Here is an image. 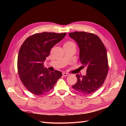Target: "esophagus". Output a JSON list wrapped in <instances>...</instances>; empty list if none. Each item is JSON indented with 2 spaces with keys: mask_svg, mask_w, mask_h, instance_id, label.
I'll list each match as a JSON object with an SVG mask.
<instances>
[{
  "mask_svg": "<svg viewBox=\"0 0 126 126\" xmlns=\"http://www.w3.org/2000/svg\"><path fill=\"white\" fill-rule=\"evenodd\" d=\"M63 76H68L69 75V74L67 73V72H63Z\"/></svg>",
  "mask_w": 126,
  "mask_h": 126,
  "instance_id": "1",
  "label": "esophagus"
}]
</instances>
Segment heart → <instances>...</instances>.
<instances>
[{
    "label": "heart",
    "mask_w": 126,
    "mask_h": 126,
    "mask_svg": "<svg viewBox=\"0 0 126 126\" xmlns=\"http://www.w3.org/2000/svg\"><path fill=\"white\" fill-rule=\"evenodd\" d=\"M73 44H74V43L71 41H68L66 42V43L64 44V45H73Z\"/></svg>",
    "instance_id": "heart-1"
}]
</instances>
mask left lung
I'll use <instances>...</instances> for the list:
<instances>
[{
  "instance_id": "1",
  "label": "left lung",
  "mask_w": 126,
  "mask_h": 126,
  "mask_svg": "<svg viewBox=\"0 0 126 126\" xmlns=\"http://www.w3.org/2000/svg\"><path fill=\"white\" fill-rule=\"evenodd\" d=\"M69 35L79 46L82 67H87L86 75H76L77 81L72 87L80 94H90L101 87L108 74L106 47L99 37L94 33L75 32Z\"/></svg>"
}]
</instances>
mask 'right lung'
<instances>
[{
    "mask_svg": "<svg viewBox=\"0 0 126 126\" xmlns=\"http://www.w3.org/2000/svg\"><path fill=\"white\" fill-rule=\"evenodd\" d=\"M66 34L37 33L28 37L21 46L17 60L18 75L24 86L32 94L40 96L46 94L62 77V72H51L43 64L52 47Z\"/></svg>",
    "mask_w": 126,
    "mask_h": 126,
    "instance_id": "add662e5",
    "label": "right lung"
}]
</instances>
